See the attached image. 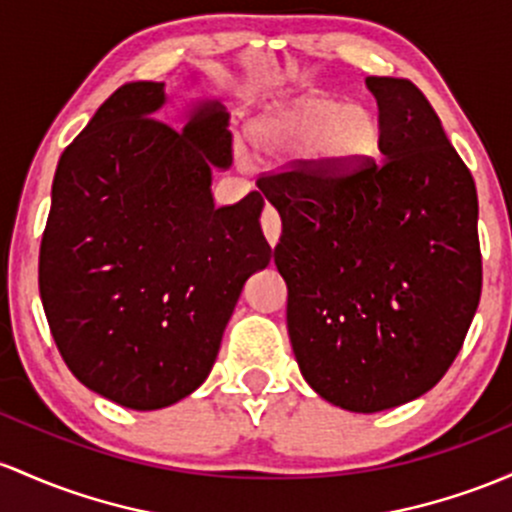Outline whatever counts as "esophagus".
I'll return each instance as SVG.
<instances>
[{
    "label": "esophagus",
    "mask_w": 512,
    "mask_h": 512,
    "mask_svg": "<svg viewBox=\"0 0 512 512\" xmlns=\"http://www.w3.org/2000/svg\"><path fill=\"white\" fill-rule=\"evenodd\" d=\"M262 230H265V238L269 245H277L279 243V235H282V221H279V213L267 206L265 213H262Z\"/></svg>",
    "instance_id": "obj_1"
}]
</instances>
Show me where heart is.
<instances>
[{"label": "heart", "instance_id": "heart-1", "mask_svg": "<svg viewBox=\"0 0 512 512\" xmlns=\"http://www.w3.org/2000/svg\"><path fill=\"white\" fill-rule=\"evenodd\" d=\"M247 140L260 157L303 160L318 177L340 179L376 153L379 123L359 104H342L330 94H306L262 111L247 126Z\"/></svg>", "mask_w": 512, "mask_h": 512}]
</instances>
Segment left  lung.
Listing matches in <instances>:
<instances>
[{
    "label": "left lung",
    "instance_id": "left-lung-1",
    "mask_svg": "<svg viewBox=\"0 0 512 512\" xmlns=\"http://www.w3.org/2000/svg\"><path fill=\"white\" fill-rule=\"evenodd\" d=\"M379 150L340 179H262L282 216L274 265L303 379L352 413L413 401L445 376L481 299L479 199L425 94L367 77Z\"/></svg>",
    "mask_w": 512,
    "mask_h": 512
}]
</instances>
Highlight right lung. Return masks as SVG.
<instances>
[{"mask_svg":"<svg viewBox=\"0 0 512 512\" xmlns=\"http://www.w3.org/2000/svg\"><path fill=\"white\" fill-rule=\"evenodd\" d=\"M165 82L116 89L60 155L38 286L50 333L87 389L133 411L172 406L209 376L240 291L272 257L250 192L216 209L226 109L155 119Z\"/></svg>","mask_w":512,"mask_h":512,"instance_id":"obj_1","label":"right lung"}]
</instances>
